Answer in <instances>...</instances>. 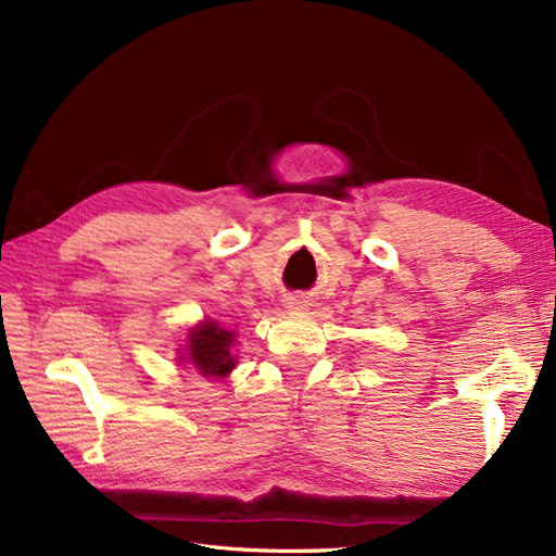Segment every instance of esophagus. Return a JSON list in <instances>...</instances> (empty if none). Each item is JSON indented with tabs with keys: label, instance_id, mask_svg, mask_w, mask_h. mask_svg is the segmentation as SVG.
Instances as JSON below:
<instances>
[{
	"label": "esophagus",
	"instance_id": "esophagus-1",
	"mask_svg": "<svg viewBox=\"0 0 556 556\" xmlns=\"http://www.w3.org/2000/svg\"><path fill=\"white\" fill-rule=\"evenodd\" d=\"M306 306V301H304V296H292L290 299V306L288 308H294V311H301Z\"/></svg>",
	"mask_w": 556,
	"mask_h": 556
}]
</instances>
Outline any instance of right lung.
<instances>
[{
	"label": "right lung",
	"instance_id": "1",
	"mask_svg": "<svg viewBox=\"0 0 556 556\" xmlns=\"http://www.w3.org/2000/svg\"><path fill=\"white\" fill-rule=\"evenodd\" d=\"M231 343L233 331L217 327L215 323L199 325L188 339V362L194 364L201 376L223 378L233 368Z\"/></svg>",
	"mask_w": 556,
	"mask_h": 556
}]
</instances>
